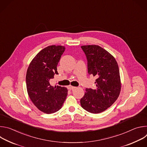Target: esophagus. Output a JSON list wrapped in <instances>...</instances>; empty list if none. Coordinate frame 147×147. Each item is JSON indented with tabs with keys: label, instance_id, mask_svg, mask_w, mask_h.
Here are the masks:
<instances>
[{
	"label": "esophagus",
	"instance_id": "esophagus-1",
	"mask_svg": "<svg viewBox=\"0 0 147 147\" xmlns=\"http://www.w3.org/2000/svg\"><path fill=\"white\" fill-rule=\"evenodd\" d=\"M76 88V87H73V86H70L68 87V88H69V90H73L75 89Z\"/></svg>",
	"mask_w": 147,
	"mask_h": 147
}]
</instances>
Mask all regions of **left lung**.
<instances>
[{"mask_svg":"<svg viewBox=\"0 0 147 147\" xmlns=\"http://www.w3.org/2000/svg\"><path fill=\"white\" fill-rule=\"evenodd\" d=\"M88 61V72L96 76V89L86 88L80 100L82 108L92 113H99L112 106L121 91L117 63L107 51L96 45L81 47Z\"/></svg>","mask_w":147,"mask_h":147,"instance_id":"obj_1","label":"left lung"}]
</instances>
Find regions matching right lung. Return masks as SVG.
I'll return each instance as SVG.
<instances>
[{
    "mask_svg": "<svg viewBox=\"0 0 147 147\" xmlns=\"http://www.w3.org/2000/svg\"><path fill=\"white\" fill-rule=\"evenodd\" d=\"M65 47L48 46L42 49L31 60L26 74V86L28 96L34 105L47 114L60 109L67 95L65 87L52 86L50 80L58 74L57 66Z\"/></svg>",
    "mask_w": 147,
    "mask_h": 147,
    "instance_id": "right-lung-1",
    "label": "right lung"
}]
</instances>
